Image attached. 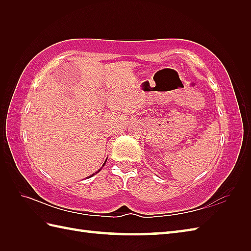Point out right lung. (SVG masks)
<instances>
[{"label": "right lung", "instance_id": "obj_1", "mask_svg": "<svg viewBox=\"0 0 251 251\" xmlns=\"http://www.w3.org/2000/svg\"><path fill=\"white\" fill-rule=\"evenodd\" d=\"M105 162H106V161H105ZM105 162L103 163V165H102V166H104V164H105ZM99 170H100V169H99ZM99 170H98V172H99ZM98 172H97V173H98ZM92 176H93V175H92ZM92 176H90V177H92Z\"/></svg>", "mask_w": 251, "mask_h": 251}]
</instances>
